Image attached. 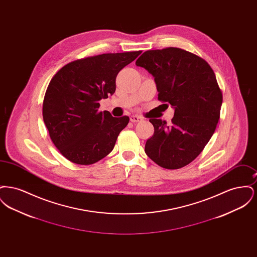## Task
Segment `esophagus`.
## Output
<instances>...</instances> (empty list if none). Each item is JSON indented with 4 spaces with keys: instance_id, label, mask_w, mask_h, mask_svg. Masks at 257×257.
I'll return each mask as SVG.
<instances>
[{
    "instance_id": "34e87169",
    "label": "esophagus",
    "mask_w": 257,
    "mask_h": 257,
    "mask_svg": "<svg viewBox=\"0 0 257 257\" xmlns=\"http://www.w3.org/2000/svg\"><path fill=\"white\" fill-rule=\"evenodd\" d=\"M144 118L142 116H139V115H131L130 116V121L131 122H140L142 121Z\"/></svg>"
}]
</instances>
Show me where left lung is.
<instances>
[{"label": "left lung", "instance_id": "1", "mask_svg": "<svg viewBox=\"0 0 257 257\" xmlns=\"http://www.w3.org/2000/svg\"><path fill=\"white\" fill-rule=\"evenodd\" d=\"M136 65L153 75L159 101L174 108L171 125L149 119L154 134L145 151L164 169H181L201 153L219 122L222 93L215 73L207 61L175 47L148 50Z\"/></svg>", "mask_w": 257, "mask_h": 257}]
</instances>
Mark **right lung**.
Here are the masks:
<instances>
[{
    "instance_id": "1",
    "label": "right lung",
    "mask_w": 257,
    "mask_h": 257,
    "mask_svg": "<svg viewBox=\"0 0 257 257\" xmlns=\"http://www.w3.org/2000/svg\"><path fill=\"white\" fill-rule=\"evenodd\" d=\"M142 51L102 54L71 61L50 81L42 115L61 154L78 165H91L113 149L129 117L99 111V101L115 91L118 72Z\"/></svg>"
}]
</instances>
